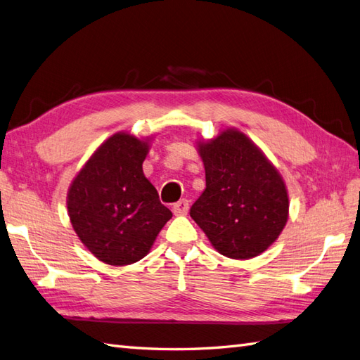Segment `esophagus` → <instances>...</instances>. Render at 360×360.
<instances>
[{
	"label": "esophagus",
	"mask_w": 360,
	"mask_h": 360,
	"mask_svg": "<svg viewBox=\"0 0 360 360\" xmlns=\"http://www.w3.org/2000/svg\"><path fill=\"white\" fill-rule=\"evenodd\" d=\"M188 208H190V204H188L187 199H181L172 207L173 213L176 216H186L188 213Z\"/></svg>",
	"instance_id": "34e87169"
}]
</instances>
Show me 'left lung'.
<instances>
[{
    "instance_id": "obj_1",
    "label": "left lung",
    "mask_w": 360,
    "mask_h": 360,
    "mask_svg": "<svg viewBox=\"0 0 360 360\" xmlns=\"http://www.w3.org/2000/svg\"><path fill=\"white\" fill-rule=\"evenodd\" d=\"M196 149L205 167L207 188L193 204L191 219L228 259L260 255L289 219V193L280 172L236 127L196 141Z\"/></svg>"
}]
</instances>
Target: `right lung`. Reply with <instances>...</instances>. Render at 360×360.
I'll return each mask as SVG.
<instances>
[{
  "instance_id": "obj_1",
  "label": "right lung",
  "mask_w": 360,
  "mask_h": 360,
  "mask_svg": "<svg viewBox=\"0 0 360 360\" xmlns=\"http://www.w3.org/2000/svg\"><path fill=\"white\" fill-rule=\"evenodd\" d=\"M153 136L117 132L101 143L72 179L70 222L86 250L110 266L132 264L149 254L172 211L144 176Z\"/></svg>"
}]
</instances>
